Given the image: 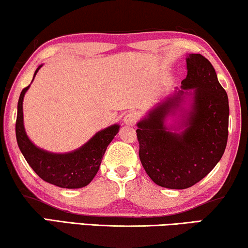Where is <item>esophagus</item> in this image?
<instances>
[{"mask_svg":"<svg viewBox=\"0 0 248 248\" xmlns=\"http://www.w3.org/2000/svg\"><path fill=\"white\" fill-rule=\"evenodd\" d=\"M137 121V114L134 112H128L124 117V124L127 125H135Z\"/></svg>","mask_w":248,"mask_h":248,"instance_id":"esophagus-1","label":"esophagus"}]
</instances>
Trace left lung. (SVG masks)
<instances>
[{"instance_id":"left-lung-1","label":"left lung","mask_w":248,"mask_h":248,"mask_svg":"<svg viewBox=\"0 0 248 248\" xmlns=\"http://www.w3.org/2000/svg\"><path fill=\"white\" fill-rule=\"evenodd\" d=\"M187 77L137 123L139 157L155 184L185 189L206 177L226 148L230 106L215 69L202 54L186 58ZM169 117L175 119L169 125Z\"/></svg>"}]
</instances>
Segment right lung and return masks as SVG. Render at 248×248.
<instances>
[{
	"instance_id": "1",
	"label": "right lung",
	"mask_w": 248,
	"mask_h": 248,
	"mask_svg": "<svg viewBox=\"0 0 248 248\" xmlns=\"http://www.w3.org/2000/svg\"><path fill=\"white\" fill-rule=\"evenodd\" d=\"M42 65L40 64L35 70L33 79ZM30 86L22 90L17 102L16 134L22 155L30 167L44 182L68 189L87 186L97 175L107 147L118 134L120 125L112 124L102 129L84 145L69 153L55 154L44 150L30 140L24 128L23 99Z\"/></svg>"
}]
</instances>
